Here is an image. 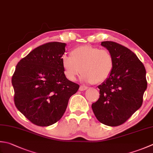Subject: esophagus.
Returning <instances> with one entry per match:
<instances>
[{
	"mask_svg": "<svg viewBox=\"0 0 153 153\" xmlns=\"http://www.w3.org/2000/svg\"><path fill=\"white\" fill-rule=\"evenodd\" d=\"M88 89V87H86V86H84V85H81L80 87H79V91H85V90H86V89Z\"/></svg>",
	"mask_w": 153,
	"mask_h": 153,
	"instance_id": "1",
	"label": "esophagus"
}]
</instances>
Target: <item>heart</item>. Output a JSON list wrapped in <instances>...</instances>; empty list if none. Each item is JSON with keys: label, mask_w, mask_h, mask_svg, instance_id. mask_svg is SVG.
<instances>
[{"label": "heart", "mask_w": 153, "mask_h": 153, "mask_svg": "<svg viewBox=\"0 0 153 153\" xmlns=\"http://www.w3.org/2000/svg\"><path fill=\"white\" fill-rule=\"evenodd\" d=\"M61 62L65 76L69 80H76L82 70V79L86 83L104 82L110 76L114 67V58L109 51L89 45L74 49L70 56L63 55Z\"/></svg>", "instance_id": "1"}]
</instances>
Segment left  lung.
I'll return each mask as SVG.
<instances>
[{"instance_id":"obj_1","label":"left lung","mask_w":153,"mask_h":153,"mask_svg":"<svg viewBox=\"0 0 153 153\" xmlns=\"http://www.w3.org/2000/svg\"><path fill=\"white\" fill-rule=\"evenodd\" d=\"M101 45L114 58L110 76L101 85L100 98L91 105L97 120L105 125H122L142 105L147 88L144 65L134 53L122 45L105 41Z\"/></svg>"}]
</instances>
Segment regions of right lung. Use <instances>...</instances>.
Returning <instances> with one entry per match:
<instances>
[{"instance_id":"obj_1","label":"right lung","mask_w":153,"mask_h":153,"mask_svg":"<svg viewBox=\"0 0 153 153\" xmlns=\"http://www.w3.org/2000/svg\"><path fill=\"white\" fill-rule=\"evenodd\" d=\"M65 45L53 42L36 48L18 63L12 77L15 105L38 126L58 121L79 88L64 74L61 58Z\"/></svg>"}]
</instances>
